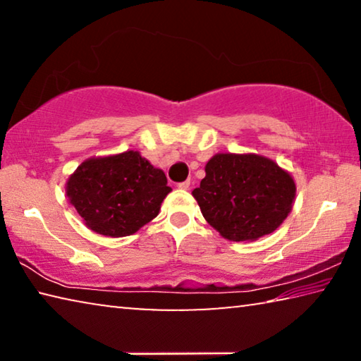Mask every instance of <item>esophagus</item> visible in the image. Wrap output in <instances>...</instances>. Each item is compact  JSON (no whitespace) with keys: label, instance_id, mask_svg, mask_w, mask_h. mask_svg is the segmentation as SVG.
Masks as SVG:
<instances>
[{"label":"esophagus","instance_id":"esophagus-1","mask_svg":"<svg viewBox=\"0 0 361 361\" xmlns=\"http://www.w3.org/2000/svg\"><path fill=\"white\" fill-rule=\"evenodd\" d=\"M189 186H191V181H189V180L178 183V188H180V189H189Z\"/></svg>","mask_w":361,"mask_h":361}]
</instances>
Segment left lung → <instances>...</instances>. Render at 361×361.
Returning a JSON list of instances; mask_svg holds the SVG:
<instances>
[{
	"mask_svg": "<svg viewBox=\"0 0 361 361\" xmlns=\"http://www.w3.org/2000/svg\"><path fill=\"white\" fill-rule=\"evenodd\" d=\"M204 218L224 239L256 240L291 212L296 185L276 162L258 154H215L192 191Z\"/></svg>",
	"mask_w": 361,
	"mask_h": 361,
	"instance_id": "1",
	"label": "left lung"
}]
</instances>
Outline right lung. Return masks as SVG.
Wrapping results in <instances>:
<instances>
[{"mask_svg": "<svg viewBox=\"0 0 361 361\" xmlns=\"http://www.w3.org/2000/svg\"><path fill=\"white\" fill-rule=\"evenodd\" d=\"M172 191L166 173L138 151L84 161L66 181V195L90 231L126 237L157 216Z\"/></svg>", "mask_w": 361, "mask_h": 361, "instance_id": "right-lung-1", "label": "right lung"}]
</instances>
